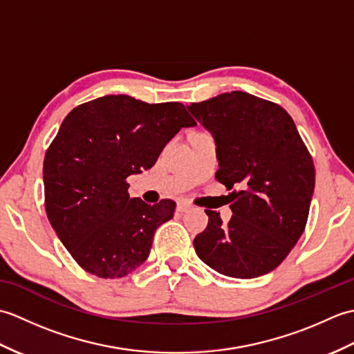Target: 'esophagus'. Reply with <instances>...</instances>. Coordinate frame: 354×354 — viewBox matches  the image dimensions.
I'll return each mask as SVG.
<instances>
[{
	"label": "esophagus",
	"instance_id": "obj_1",
	"mask_svg": "<svg viewBox=\"0 0 354 354\" xmlns=\"http://www.w3.org/2000/svg\"><path fill=\"white\" fill-rule=\"evenodd\" d=\"M178 212H181V213H184V212H187V209H190V204L187 201H179L178 202Z\"/></svg>",
	"mask_w": 354,
	"mask_h": 354
}]
</instances>
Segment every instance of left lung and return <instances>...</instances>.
I'll use <instances>...</instances> for the list:
<instances>
[{
    "mask_svg": "<svg viewBox=\"0 0 354 354\" xmlns=\"http://www.w3.org/2000/svg\"><path fill=\"white\" fill-rule=\"evenodd\" d=\"M193 117L213 135L232 217L194 237L198 257L232 278H257L288 257L306 228L315 189L312 156L292 117L278 104L242 91L192 103Z\"/></svg>",
    "mask_w": 354,
    "mask_h": 354,
    "instance_id": "left-lung-1",
    "label": "left lung"
}]
</instances>
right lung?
<instances>
[{
    "mask_svg": "<svg viewBox=\"0 0 354 354\" xmlns=\"http://www.w3.org/2000/svg\"><path fill=\"white\" fill-rule=\"evenodd\" d=\"M194 124L183 103L124 94L79 104L64 118L44 158L45 212L86 272L122 278L146 261L176 204L131 198L126 179L152 167L181 127Z\"/></svg>",
    "mask_w": 354,
    "mask_h": 354,
    "instance_id": "right-lung-1",
    "label": "right lung"
}]
</instances>
